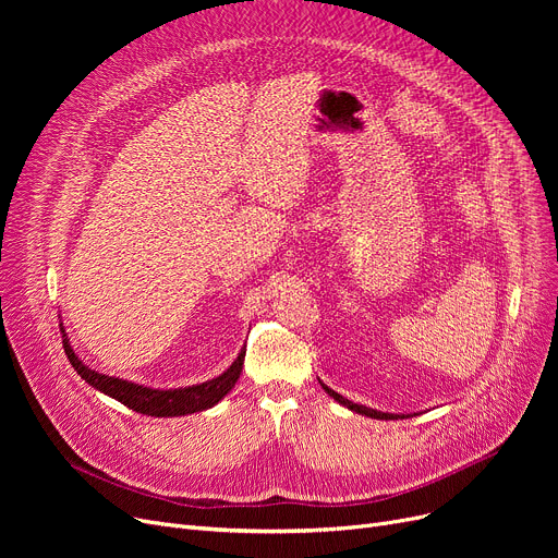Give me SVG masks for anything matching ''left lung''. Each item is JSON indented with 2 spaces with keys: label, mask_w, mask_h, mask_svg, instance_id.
<instances>
[{
  "label": "left lung",
  "mask_w": 558,
  "mask_h": 558,
  "mask_svg": "<svg viewBox=\"0 0 558 558\" xmlns=\"http://www.w3.org/2000/svg\"><path fill=\"white\" fill-rule=\"evenodd\" d=\"M318 383H320V379H318ZM320 387H324V389L328 391L330 398H335L339 404L348 407L350 412H355V414H362V416H368V418H379V421H398V418H404V414H385V412H377V409H371V407H364V404H357V402H350L348 398L339 396L337 391H332V389L326 387L324 383H320Z\"/></svg>",
  "instance_id": "left-lung-1"
}]
</instances>
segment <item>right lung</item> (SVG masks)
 I'll return each mask as SVG.
<instances>
[{"mask_svg":"<svg viewBox=\"0 0 558 558\" xmlns=\"http://www.w3.org/2000/svg\"><path fill=\"white\" fill-rule=\"evenodd\" d=\"M63 348L65 355L70 360V364L74 366V371L85 379L87 385L95 387L97 391L120 400L122 404H126L129 409L137 414H146V416H156V418H169V416H185V414H194V412H203V409L215 407L240 379L242 366H244V355L246 348L230 364L228 371H223L219 377L208 379L203 385H192V387H181V389H151V387H142L135 383H129V379H120V377H110L104 373H97L93 368H87L72 350L70 339L63 330Z\"/></svg>","mask_w":558,"mask_h":558,"instance_id":"1","label":"right lung"}]
</instances>
